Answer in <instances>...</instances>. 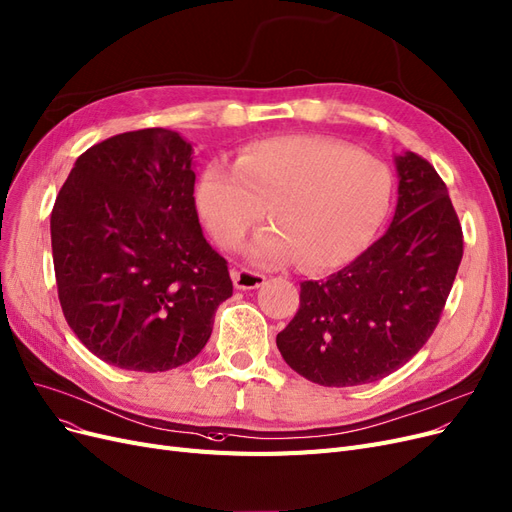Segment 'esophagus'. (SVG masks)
I'll list each match as a JSON object with an SVG mask.
<instances>
[{
	"label": "esophagus",
	"mask_w": 512,
	"mask_h": 512,
	"mask_svg": "<svg viewBox=\"0 0 512 512\" xmlns=\"http://www.w3.org/2000/svg\"><path fill=\"white\" fill-rule=\"evenodd\" d=\"M264 277L262 273L258 271H252V269H235L233 271V284L235 288L239 290H254V288H260L264 284Z\"/></svg>",
	"instance_id": "obj_1"
}]
</instances>
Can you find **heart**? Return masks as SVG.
<instances>
[{"mask_svg":"<svg viewBox=\"0 0 512 512\" xmlns=\"http://www.w3.org/2000/svg\"><path fill=\"white\" fill-rule=\"evenodd\" d=\"M195 199L224 250H241L271 207L277 226L258 235L254 260L271 267L301 260L307 271H326L373 241L392 209L394 173L341 139L275 135L243 146L237 165L207 163Z\"/></svg>","mask_w":512,"mask_h":512,"instance_id":"1","label":"heart"}]
</instances>
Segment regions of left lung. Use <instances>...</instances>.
<instances>
[{
    "mask_svg": "<svg viewBox=\"0 0 512 512\" xmlns=\"http://www.w3.org/2000/svg\"><path fill=\"white\" fill-rule=\"evenodd\" d=\"M398 205L387 233L322 281L277 334L292 370L326 387L373 383L407 364L438 326L464 254L445 182L424 156H396Z\"/></svg>",
    "mask_w": 512,
    "mask_h": 512,
    "instance_id": "obj_1",
    "label": "left lung"
}]
</instances>
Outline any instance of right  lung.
I'll return each mask as SVG.
<instances>
[{
    "instance_id": "right-lung-1",
    "label": "right lung",
    "mask_w": 512,
    "mask_h": 512,
    "mask_svg": "<svg viewBox=\"0 0 512 512\" xmlns=\"http://www.w3.org/2000/svg\"><path fill=\"white\" fill-rule=\"evenodd\" d=\"M192 195V148L169 129L103 139L61 186L50 214L59 301L103 362L139 373L190 362L233 296Z\"/></svg>"
}]
</instances>
